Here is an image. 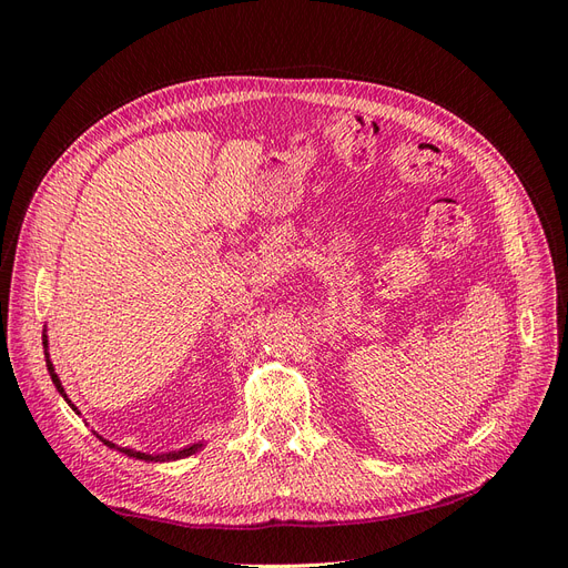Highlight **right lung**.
<instances>
[{"label":"right lung","mask_w":568,"mask_h":568,"mask_svg":"<svg viewBox=\"0 0 568 568\" xmlns=\"http://www.w3.org/2000/svg\"><path fill=\"white\" fill-rule=\"evenodd\" d=\"M42 346H44V357H47V369H49V376H51V384L57 386V390H59V395L61 398L71 405V409L75 412V415H80L78 412V407L71 403V398H68L65 395V390H63V386H61V379H59V374L54 372V365H51V359H49V341H47V326H44V332H42ZM94 436L104 443V445H109V448H113V450H118V453H123V455H128V457H134V459H144V462H175V459H184V457H189V455H196L201 448H203V440H199V443H192V445H186V448H180V450H173V453H163V455H149V453H140V450H134V448H120V445H115V443H111L109 438H104V436H99L97 432H94Z\"/></svg>","instance_id":"right-lung-1"}]
</instances>
